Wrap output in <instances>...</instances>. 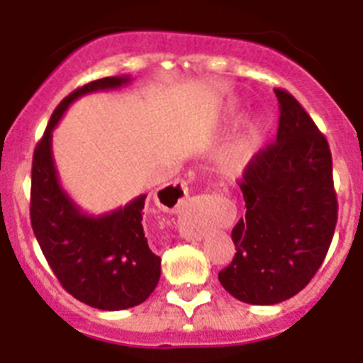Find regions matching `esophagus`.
<instances>
[{
	"instance_id": "obj_1",
	"label": "esophagus",
	"mask_w": 363,
	"mask_h": 363,
	"mask_svg": "<svg viewBox=\"0 0 363 363\" xmlns=\"http://www.w3.org/2000/svg\"><path fill=\"white\" fill-rule=\"evenodd\" d=\"M167 194H169V209L171 211H178L182 207V203L185 201V198L189 196V191H187V184L185 182H176L174 185L167 189Z\"/></svg>"
}]
</instances>
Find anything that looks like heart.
<instances>
[{"mask_svg": "<svg viewBox=\"0 0 363 363\" xmlns=\"http://www.w3.org/2000/svg\"><path fill=\"white\" fill-rule=\"evenodd\" d=\"M256 138L252 130H245V133L238 134L234 138L233 142L223 149L221 152V162L227 169H238L243 163L249 160V156L252 154V149H255Z\"/></svg>", "mask_w": 363, "mask_h": 363, "instance_id": "1", "label": "heart"}]
</instances>
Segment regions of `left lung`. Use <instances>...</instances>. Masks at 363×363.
I'll list each match as a JSON object with an SVG mask.
<instances>
[{
  "mask_svg": "<svg viewBox=\"0 0 363 363\" xmlns=\"http://www.w3.org/2000/svg\"><path fill=\"white\" fill-rule=\"evenodd\" d=\"M277 142L245 167L240 189L247 213L234 225L236 255L218 280L236 300L274 306L300 293L325 258L338 201L325 136L284 89Z\"/></svg>",
  "mask_w": 363,
  "mask_h": 363,
  "instance_id": "obj_1",
  "label": "left lung"
}]
</instances>
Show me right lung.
<instances>
[{"label": "right lung", "mask_w": 363, "mask_h": 363, "mask_svg": "<svg viewBox=\"0 0 363 363\" xmlns=\"http://www.w3.org/2000/svg\"><path fill=\"white\" fill-rule=\"evenodd\" d=\"M129 82L111 76L70 92L52 112L32 160L30 223L43 256L67 293L101 311L140 306L158 285L162 258L149 249L142 225L147 196L99 216L83 213L57 179L52 130L72 101Z\"/></svg>", "instance_id": "add662e5"}]
</instances>
